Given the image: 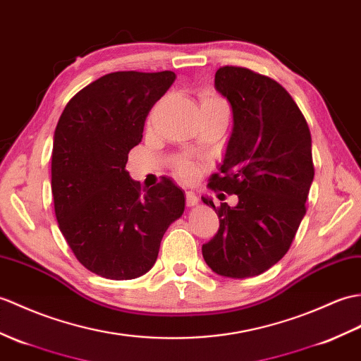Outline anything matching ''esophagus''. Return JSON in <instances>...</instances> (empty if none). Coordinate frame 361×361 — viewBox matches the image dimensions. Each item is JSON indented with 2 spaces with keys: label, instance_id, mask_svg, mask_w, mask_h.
<instances>
[{
  "label": "esophagus",
  "instance_id": "34e87169",
  "mask_svg": "<svg viewBox=\"0 0 361 361\" xmlns=\"http://www.w3.org/2000/svg\"><path fill=\"white\" fill-rule=\"evenodd\" d=\"M197 203H198V198L195 195V192L186 190V204L190 207V206H195Z\"/></svg>",
  "mask_w": 361,
  "mask_h": 361
}]
</instances>
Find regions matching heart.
I'll use <instances>...</instances> for the list:
<instances>
[{"label":"heart","mask_w":361,"mask_h":361,"mask_svg":"<svg viewBox=\"0 0 361 361\" xmlns=\"http://www.w3.org/2000/svg\"><path fill=\"white\" fill-rule=\"evenodd\" d=\"M214 106H221V107L228 109V104H226L220 97L209 94V92L201 94V97H200V107L201 109L214 107ZM175 169H177L178 177L184 181H192L198 175L197 164L189 161V160H178L177 163H175Z\"/></svg>","instance_id":"obj_1"}]
</instances>
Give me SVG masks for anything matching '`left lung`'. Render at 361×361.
I'll use <instances>...</instances> for the list:
<instances>
[{
    "instance_id": "8db88e82",
    "label": "left lung",
    "mask_w": 361,
    "mask_h": 361,
    "mask_svg": "<svg viewBox=\"0 0 361 361\" xmlns=\"http://www.w3.org/2000/svg\"><path fill=\"white\" fill-rule=\"evenodd\" d=\"M215 89L232 106L233 129L221 173L207 186L238 195V203L215 207L201 197L220 220L201 250L215 274L249 279L280 262L306 214L314 180L311 132L288 90L269 77L224 66L215 73Z\"/></svg>"
}]
</instances>
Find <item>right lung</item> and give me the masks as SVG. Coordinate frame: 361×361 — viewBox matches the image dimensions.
I'll return each instance as SVG.
<instances>
[{
  "label": "right lung",
  "mask_w": 361,
  "mask_h": 361,
  "mask_svg": "<svg viewBox=\"0 0 361 361\" xmlns=\"http://www.w3.org/2000/svg\"><path fill=\"white\" fill-rule=\"evenodd\" d=\"M175 73L114 72L81 89L58 120L52 195L58 226L78 262L109 280H132L157 262L164 232L184 212L171 180L142 189L126 171L147 114Z\"/></svg>",
  "instance_id": "right-lung-1"
}]
</instances>
